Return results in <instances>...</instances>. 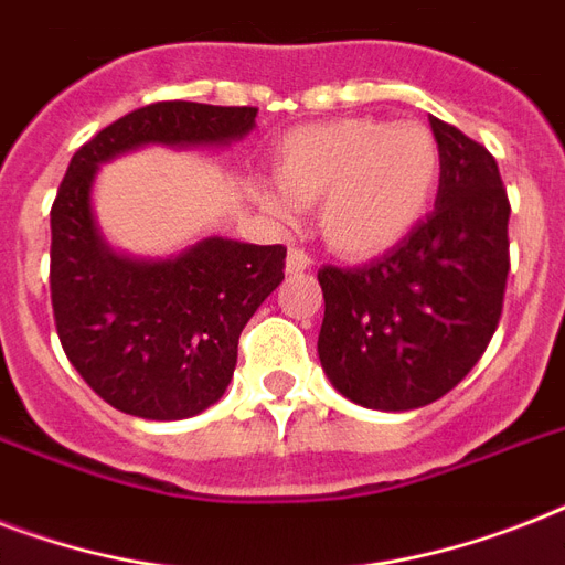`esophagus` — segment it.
<instances>
[{"instance_id": "esophagus-1", "label": "esophagus", "mask_w": 565, "mask_h": 565, "mask_svg": "<svg viewBox=\"0 0 565 565\" xmlns=\"http://www.w3.org/2000/svg\"><path fill=\"white\" fill-rule=\"evenodd\" d=\"M310 266H313V260H310V255L305 248H290V252H287V273L290 275L305 273Z\"/></svg>"}]
</instances>
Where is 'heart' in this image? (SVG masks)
<instances>
[{"label":"heart","mask_w":565,"mask_h":565,"mask_svg":"<svg viewBox=\"0 0 565 565\" xmlns=\"http://www.w3.org/2000/svg\"><path fill=\"white\" fill-rule=\"evenodd\" d=\"M439 149L419 122L334 119L292 128L275 149V216L319 204V234L343 257H375L398 246L428 211Z\"/></svg>","instance_id":"b5f03b06"}]
</instances>
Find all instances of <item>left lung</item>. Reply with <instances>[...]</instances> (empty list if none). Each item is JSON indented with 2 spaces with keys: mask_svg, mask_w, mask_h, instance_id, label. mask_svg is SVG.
Segmentation results:
<instances>
[{
  "mask_svg": "<svg viewBox=\"0 0 565 565\" xmlns=\"http://www.w3.org/2000/svg\"><path fill=\"white\" fill-rule=\"evenodd\" d=\"M430 131L439 149L434 211L372 264L319 269V361L345 398L372 411H413L455 390L504 308L510 202L499 163L443 119L430 117Z\"/></svg>",
  "mask_w": 565,
  "mask_h": 565,
  "instance_id": "8db88e82",
  "label": "left lung"
}]
</instances>
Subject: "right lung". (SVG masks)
Wrapping results in <instances>:
<instances>
[{"mask_svg":"<svg viewBox=\"0 0 565 565\" xmlns=\"http://www.w3.org/2000/svg\"><path fill=\"white\" fill-rule=\"evenodd\" d=\"M257 108L154 102L73 154L52 204V310L66 358L110 407L140 419H188L220 402L243 328L284 281V246L204 237L163 260L119 255L93 216L105 161L140 146H225Z\"/></svg>","mask_w":565,"mask_h":565,"instance_id":"right-lung-1","label":"right lung"}]
</instances>
